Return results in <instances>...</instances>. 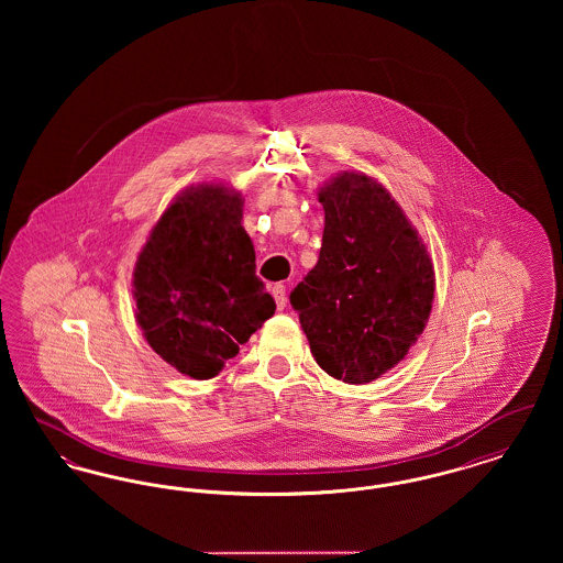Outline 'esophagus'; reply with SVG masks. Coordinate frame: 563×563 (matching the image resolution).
Here are the masks:
<instances>
[{
    "label": "esophagus",
    "instance_id": "esophagus-1",
    "mask_svg": "<svg viewBox=\"0 0 563 563\" xmlns=\"http://www.w3.org/2000/svg\"><path fill=\"white\" fill-rule=\"evenodd\" d=\"M272 297H274V301H276L278 310H283V308L287 306V291H285V285L276 283V285L272 287Z\"/></svg>",
    "mask_w": 563,
    "mask_h": 563
}]
</instances>
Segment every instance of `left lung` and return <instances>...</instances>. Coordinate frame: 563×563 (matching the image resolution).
Segmentation results:
<instances>
[{
    "label": "left lung",
    "mask_w": 563,
    "mask_h": 563,
    "mask_svg": "<svg viewBox=\"0 0 563 563\" xmlns=\"http://www.w3.org/2000/svg\"><path fill=\"white\" fill-rule=\"evenodd\" d=\"M319 200V262L289 299L321 369L367 384L402 361L424 331L434 269L401 207L372 177L342 173Z\"/></svg>",
    "instance_id": "obj_1"
}]
</instances>
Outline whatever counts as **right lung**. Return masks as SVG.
<instances>
[{
	"label": "right lung",
	"instance_id": "add662e5",
	"mask_svg": "<svg viewBox=\"0 0 563 563\" xmlns=\"http://www.w3.org/2000/svg\"><path fill=\"white\" fill-rule=\"evenodd\" d=\"M242 198L202 184L175 198L134 266L136 321L147 344L194 379H209L276 310L255 274Z\"/></svg>",
	"mask_w": 563,
	"mask_h": 563
}]
</instances>
